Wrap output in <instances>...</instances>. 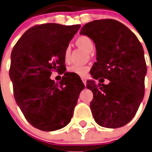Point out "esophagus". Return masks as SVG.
Wrapping results in <instances>:
<instances>
[{"label": "esophagus", "instance_id": "obj_1", "mask_svg": "<svg viewBox=\"0 0 152 152\" xmlns=\"http://www.w3.org/2000/svg\"><path fill=\"white\" fill-rule=\"evenodd\" d=\"M82 81H83V84L84 85L87 84V80H86V79L82 78Z\"/></svg>", "mask_w": 152, "mask_h": 152}]
</instances>
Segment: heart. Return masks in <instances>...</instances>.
<instances>
[{
    "label": "heart",
    "mask_w": 152,
    "mask_h": 152,
    "mask_svg": "<svg viewBox=\"0 0 152 152\" xmlns=\"http://www.w3.org/2000/svg\"><path fill=\"white\" fill-rule=\"evenodd\" d=\"M76 44L89 53L92 52L94 48V44L93 40L87 36H80V37L77 38V40H76ZM70 52H71V47L69 45H68L65 48V53H64V57H65V59L66 61H68L69 58ZM88 66L81 65H72V66L68 68V72L76 74L77 76H86L87 72H88Z\"/></svg>",
    "instance_id": "b5f03b06"
}]
</instances>
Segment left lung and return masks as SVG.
Masks as SVG:
<instances>
[{
	"mask_svg": "<svg viewBox=\"0 0 152 152\" xmlns=\"http://www.w3.org/2000/svg\"><path fill=\"white\" fill-rule=\"evenodd\" d=\"M80 33L95 44L97 61L91 76L110 81L107 85L87 81L94 94L90 104L94 119L106 128L123 126L136 115L144 98L146 70L142 45L125 25L113 19L87 23Z\"/></svg>",
	"mask_w": 152,
	"mask_h": 152,
	"instance_id": "obj_1",
	"label": "left lung"
}]
</instances>
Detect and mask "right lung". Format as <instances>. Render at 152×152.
Returning <instances> with one entry per match:
<instances>
[{
  "mask_svg": "<svg viewBox=\"0 0 152 152\" xmlns=\"http://www.w3.org/2000/svg\"><path fill=\"white\" fill-rule=\"evenodd\" d=\"M80 25L57 23L35 26L15 45L9 76L14 97L27 121L37 129L55 131L71 121L80 92L85 86L76 74L65 72V48ZM64 74L59 83L52 72Z\"/></svg>",
  "mask_w": 152,
  "mask_h": 152,
  "instance_id": "1",
  "label": "right lung"
}]
</instances>
